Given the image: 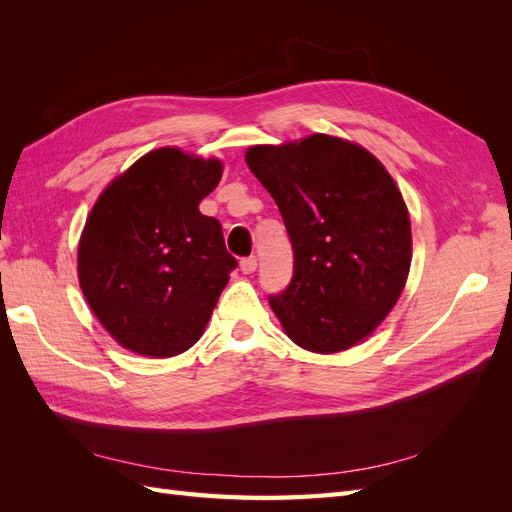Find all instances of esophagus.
Listing matches in <instances>:
<instances>
[{
    "label": "esophagus",
    "instance_id": "34e87169",
    "mask_svg": "<svg viewBox=\"0 0 512 512\" xmlns=\"http://www.w3.org/2000/svg\"><path fill=\"white\" fill-rule=\"evenodd\" d=\"M256 267H258V260H256V256H250V258H243V260H241V271H243L245 275L254 273V271H256Z\"/></svg>",
    "mask_w": 512,
    "mask_h": 512
}]
</instances>
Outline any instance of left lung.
<instances>
[{"label": "left lung", "mask_w": 512, "mask_h": 512, "mask_svg": "<svg viewBox=\"0 0 512 512\" xmlns=\"http://www.w3.org/2000/svg\"><path fill=\"white\" fill-rule=\"evenodd\" d=\"M245 162L292 241V282L269 299L284 333L316 354L359 346L410 273V213L395 179L374 153L331 134L252 145Z\"/></svg>", "instance_id": "1"}]
</instances>
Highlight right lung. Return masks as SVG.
<instances>
[{
  "mask_svg": "<svg viewBox=\"0 0 512 512\" xmlns=\"http://www.w3.org/2000/svg\"><path fill=\"white\" fill-rule=\"evenodd\" d=\"M222 173L218 158L160 147L117 175L91 207L76 256L79 284L126 350L166 359L203 337L237 269L220 222L198 209Z\"/></svg>",
  "mask_w": 512,
  "mask_h": 512,
  "instance_id": "obj_1",
  "label": "right lung"
}]
</instances>
